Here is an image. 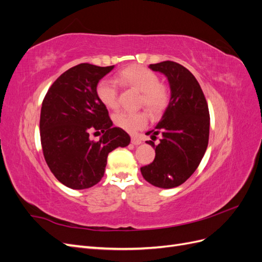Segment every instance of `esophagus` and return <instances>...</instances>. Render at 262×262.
<instances>
[{"mask_svg":"<svg viewBox=\"0 0 262 262\" xmlns=\"http://www.w3.org/2000/svg\"><path fill=\"white\" fill-rule=\"evenodd\" d=\"M131 143L134 144V145H139V144H141V140L137 137H132L131 138Z\"/></svg>","mask_w":262,"mask_h":262,"instance_id":"obj_1","label":"esophagus"}]
</instances>
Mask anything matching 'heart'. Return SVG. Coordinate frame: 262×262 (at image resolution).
I'll list each match as a JSON object with an SVG mask.
<instances>
[{
  "instance_id": "1",
  "label": "heart",
  "mask_w": 262,
  "mask_h": 262,
  "mask_svg": "<svg viewBox=\"0 0 262 262\" xmlns=\"http://www.w3.org/2000/svg\"><path fill=\"white\" fill-rule=\"evenodd\" d=\"M116 82L122 86H130L141 92L139 106L146 107L150 113H163L169 101L168 91L161 84L158 75L147 68L133 66L122 70ZM96 95L102 105L110 109L118 107V87L112 80H101L96 86ZM114 123L126 132H137L148 123V115L144 110L118 112L114 115Z\"/></svg>"
}]
</instances>
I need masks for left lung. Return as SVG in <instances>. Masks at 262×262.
<instances>
[{
    "label": "left lung",
    "mask_w": 262,
    "mask_h": 262,
    "mask_svg": "<svg viewBox=\"0 0 262 262\" xmlns=\"http://www.w3.org/2000/svg\"><path fill=\"white\" fill-rule=\"evenodd\" d=\"M169 82L170 100L152 140L161 134L160 144L146 141L155 148L154 161L141 167L144 179L158 188L180 186L192 175L207 150L210 114L200 84L189 70L173 61L149 64Z\"/></svg>",
    "instance_id": "8db88e82"
}]
</instances>
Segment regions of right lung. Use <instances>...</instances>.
<instances>
[{
    "label": "right lung",
    "mask_w": 262,
    "mask_h": 262,
    "mask_svg": "<svg viewBox=\"0 0 262 262\" xmlns=\"http://www.w3.org/2000/svg\"><path fill=\"white\" fill-rule=\"evenodd\" d=\"M81 63L61 74L42 101L40 140L47 165L61 184L87 189L104 176L108 154L129 145L130 137L114 126L96 95L98 82L114 69ZM93 132L103 133L98 141Z\"/></svg>",
    "instance_id": "obj_1"
}]
</instances>
